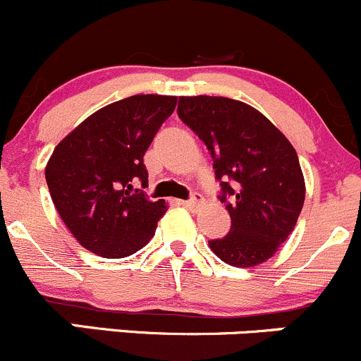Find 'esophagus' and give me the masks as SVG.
Returning <instances> with one entry per match:
<instances>
[{"mask_svg":"<svg viewBox=\"0 0 361 361\" xmlns=\"http://www.w3.org/2000/svg\"><path fill=\"white\" fill-rule=\"evenodd\" d=\"M202 200H204V197L200 195V193H192L190 199L183 200V204L188 207V209H197V207L202 204Z\"/></svg>","mask_w":361,"mask_h":361,"instance_id":"obj_1","label":"esophagus"}]
</instances>
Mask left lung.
Here are the masks:
<instances>
[{"mask_svg":"<svg viewBox=\"0 0 361 361\" xmlns=\"http://www.w3.org/2000/svg\"><path fill=\"white\" fill-rule=\"evenodd\" d=\"M178 117L206 143L226 204L228 235L209 240L216 256L249 268L287 240L305 204V178L289 140L244 102L180 97Z\"/></svg>","mask_w":361,"mask_h":361,"instance_id":"8db88e82","label":"left lung"}]
</instances>
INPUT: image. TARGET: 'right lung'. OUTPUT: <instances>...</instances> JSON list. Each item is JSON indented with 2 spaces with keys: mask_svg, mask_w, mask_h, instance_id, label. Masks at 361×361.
I'll list each match as a JSON object with an SVG mask.
<instances>
[{
  "mask_svg": "<svg viewBox=\"0 0 361 361\" xmlns=\"http://www.w3.org/2000/svg\"><path fill=\"white\" fill-rule=\"evenodd\" d=\"M176 100L135 94L114 102L55 147L44 176L60 218L85 249L119 259L154 237L168 207L133 187H147L143 155Z\"/></svg>",
  "mask_w": 361,
  "mask_h": 361,
  "instance_id": "right-lung-1",
  "label": "right lung"
}]
</instances>
